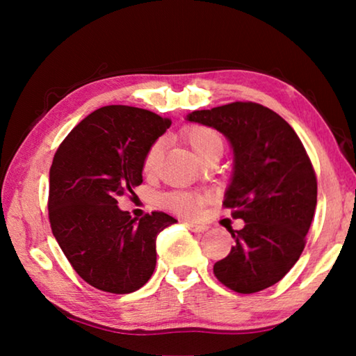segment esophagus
Listing matches in <instances>:
<instances>
[{"instance_id": "obj_1", "label": "esophagus", "mask_w": 356, "mask_h": 356, "mask_svg": "<svg viewBox=\"0 0 356 356\" xmlns=\"http://www.w3.org/2000/svg\"><path fill=\"white\" fill-rule=\"evenodd\" d=\"M186 227L191 229V231L195 232H206L207 231V226H201V225H193V222H185Z\"/></svg>"}]
</instances>
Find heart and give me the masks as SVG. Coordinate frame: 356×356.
Returning <instances> with one entry per match:
<instances>
[{
  "mask_svg": "<svg viewBox=\"0 0 356 356\" xmlns=\"http://www.w3.org/2000/svg\"><path fill=\"white\" fill-rule=\"evenodd\" d=\"M184 140L188 143V146L193 149L201 160L206 159L207 155L216 150H222V138L221 135L212 127L206 125H190L184 130ZM161 156V143L155 141L150 144V147L146 150L143 159V171L146 174H154L156 170ZM210 201V195L206 191H171L161 196V204L166 209L172 210L174 213L185 218H191L200 213L204 204Z\"/></svg>",
  "mask_w": 356,
  "mask_h": 356,
  "instance_id": "1",
  "label": "heart"
}]
</instances>
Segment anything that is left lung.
<instances>
[{"instance_id": "8db88e82", "label": "left lung", "mask_w": 356, "mask_h": 356, "mask_svg": "<svg viewBox=\"0 0 356 356\" xmlns=\"http://www.w3.org/2000/svg\"><path fill=\"white\" fill-rule=\"evenodd\" d=\"M190 122L213 127L234 150L222 206L245 221L231 229V252L213 265L221 284L238 293L273 286L298 261L317 204L314 168L300 138L280 114L252 102L193 111Z\"/></svg>"}]
</instances>
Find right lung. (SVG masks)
Instances as JSON below:
<instances>
[{"mask_svg": "<svg viewBox=\"0 0 356 356\" xmlns=\"http://www.w3.org/2000/svg\"><path fill=\"white\" fill-rule=\"evenodd\" d=\"M171 120L141 108L110 105L84 118L50 168L48 218L72 267L99 291L130 293L156 264V236L177 222L163 212L140 221L118 197L143 184V159Z\"/></svg>", "mask_w": 356, "mask_h": 356, "instance_id": "1", "label": "right lung"}]
</instances>
